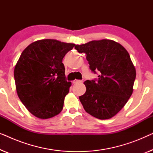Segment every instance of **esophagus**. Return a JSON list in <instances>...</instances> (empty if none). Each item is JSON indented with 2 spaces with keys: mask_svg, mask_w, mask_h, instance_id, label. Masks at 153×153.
I'll use <instances>...</instances> for the list:
<instances>
[{
  "mask_svg": "<svg viewBox=\"0 0 153 153\" xmlns=\"http://www.w3.org/2000/svg\"><path fill=\"white\" fill-rule=\"evenodd\" d=\"M83 81H81V80H77V79H75V80H74L72 81L73 83H82Z\"/></svg>",
  "mask_w": 153,
  "mask_h": 153,
  "instance_id": "34e87169",
  "label": "esophagus"
}]
</instances>
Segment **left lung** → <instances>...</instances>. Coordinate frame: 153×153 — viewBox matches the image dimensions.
<instances>
[{"label": "left lung", "instance_id": "1", "mask_svg": "<svg viewBox=\"0 0 153 153\" xmlns=\"http://www.w3.org/2000/svg\"><path fill=\"white\" fill-rule=\"evenodd\" d=\"M86 54L92 72L99 71L98 79L87 80L86 91L79 97L85 111L101 120L118 114L133 93L136 69L129 54L120 44L111 39L93 40L75 45Z\"/></svg>", "mask_w": 153, "mask_h": 153}]
</instances>
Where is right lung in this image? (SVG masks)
I'll return each mask as SVG.
<instances>
[{
    "mask_svg": "<svg viewBox=\"0 0 153 153\" xmlns=\"http://www.w3.org/2000/svg\"><path fill=\"white\" fill-rule=\"evenodd\" d=\"M75 44L45 39L29 45L21 54L14 71L18 97L37 118L59 114L72 83L67 81L62 58Z\"/></svg>",
    "mask_w": 153,
    "mask_h": 153,
    "instance_id": "add662e5",
    "label": "right lung"
}]
</instances>
